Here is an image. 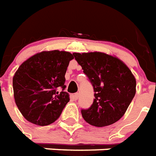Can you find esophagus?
I'll return each instance as SVG.
<instances>
[{
  "label": "esophagus",
  "mask_w": 156,
  "mask_h": 156,
  "mask_svg": "<svg viewBox=\"0 0 156 156\" xmlns=\"http://www.w3.org/2000/svg\"><path fill=\"white\" fill-rule=\"evenodd\" d=\"M78 98H79V94H78V93L74 94H73V99H75V100H77V99H78Z\"/></svg>",
  "instance_id": "1"
}]
</instances>
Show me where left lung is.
I'll return each instance as SVG.
<instances>
[{"instance_id":"1","label":"left lung","mask_w":156,"mask_h":156,"mask_svg":"<svg viewBox=\"0 0 156 156\" xmlns=\"http://www.w3.org/2000/svg\"><path fill=\"white\" fill-rule=\"evenodd\" d=\"M93 85L94 99L90 107L81 109L85 122L105 127L126 113L136 94V79L121 60L104 52L73 53Z\"/></svg>"}]
</instances>
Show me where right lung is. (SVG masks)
<instances>
[{
    "label": "right lung",
    "instance_id": "right-lung-1",
    "mask_svg": "<svg viewBox=\"0 0 156 156\" xmlns=\"http://www.w3.org/2000/svg\"><path fill=\"white\" fill-rule=\"evenodd\" d=\"M73 55L42 51L29 57L13 77L15 101L24 118L38 126L54 122L70 100L65 75Z\"/></svg>",
    "mask_w": 156,
    "mask_h": 156
}]
</instances>
